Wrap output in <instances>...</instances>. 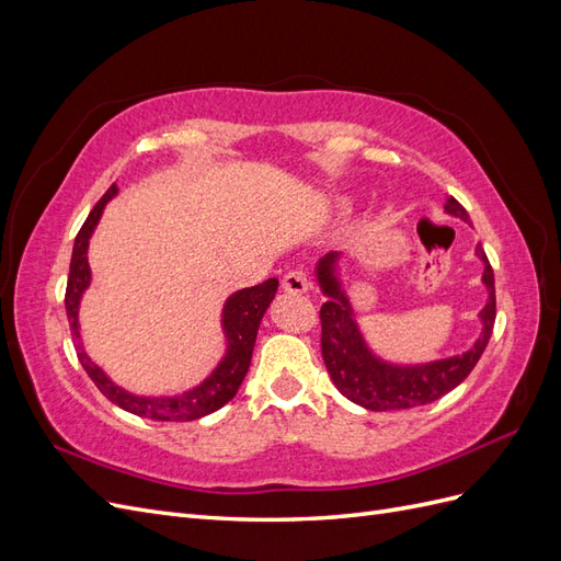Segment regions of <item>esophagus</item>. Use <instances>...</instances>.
<instances>
[{"instance_id":"esophagus-1","label":"esophagus","mask_w":561,"mask_h":561,"mask_svg":"<svg viewBox=\"0 0 561 561\" xmlns=\"http://www.w3.org/2000/svg\"><path fill=\"white\" fill-rule=\"evenodd\" d=\"M283 290L290 293V295H304V293H309V276H307V271H301V268L287 271V274L283 276Z\"/></svg>"}]
</instances>
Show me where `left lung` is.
<instances>
[{
    "mask_svg": "<svg viewBox=\"0 0 561 561\" xmlns=\"http://www.w3.org/2000/svg\"><path fill=\"white\" fill-rule=\"evenodd\" d=\"M445 210L468 222L466 208L454 196L447 198ZM474 252H478V257L484 262L482 283L489 290L486 307L480 311L484 325L480 339L463 355L410 367L383 363L367 348L358 332V325H355L353 320L348 297L334 274L336 254L330 252L328 257H322L318 262V283L322 287V293L328 295V301L322 304L320 309V348L322 360H325V367L334 386L339 388V393L371 412L410 410V407L428 404L437 398H443L470 375L489 344V336L496 320L494 268H491L482 245H478Z\"/></svg>",
    "mask_w": 561,
    "mask_h": 561,
    "instance_id": "8db88e82",
    "label": "left lung"
}]
</instances>
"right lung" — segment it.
Returning <instances> with one entry per match:
<instances>
[{"instance_id": "1", "label": "right lung", "mask_w": 561, "mask_h": 561, "mask_svg": "<svg viewBox=\"0 0 561 561\" xmlns=\"http://www.w3.org/2000/svg\"><path fill=\"white\" fill-rule=\"evenodd\" d=\"M114 194H116V184H112L105 192V196L95 203V208L89 213L87 222H83V227L79 229L75 248H72L70 276H67V290H65V309H67V320H70L77 358L83 365V369H87V375L93 379V383L98 386L100 393L130 414L154 419V421H194L201 416H208L217 412L219 407H225L243 383L262 316L268 309L271 299L276 297L278 280L268 278L260 285L245 287V290H239L227 299L225 313H222V328L229 344L227 355L206 381L173 398H142V396L128 393V390L112 383L105 371L100 369L87 353H83L79 342V320H77L81 295L91 283V268L87 257L89 239L98 225L100 215H103V208L107 206V201Z\"/></svg>"}]
</instances>
